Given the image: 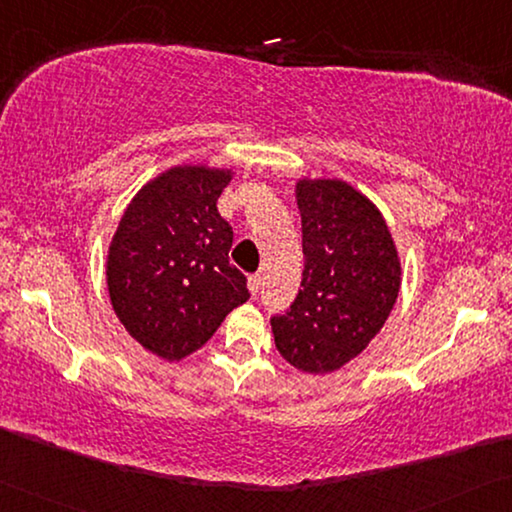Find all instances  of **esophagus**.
Listing matches in <instances>:
<instances>
[{"label": "esophagus", "mask_w": 512, "mask_h": 512, "mask_svg": "<svg viewBox=\"0 0 512 512\" xmlns=\"http://www.w3.org/2000/svg\"><path fill=\"white\" fill-rule=\"evenodd\" d=\"M261 286H263V277H261V274H251V277H249V290H251V295L261 293Z\"/></svg>", "instance_id": "obj_1"}]
</instances>
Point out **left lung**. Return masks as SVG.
<instances>
[{
	"instance_id": "obj_1",
	"label": "left lung",
	"mask_w": 512,
	"mask_h": 512,
	"mask_svg": "<svg viewBox=\"0 0 512 512\" xmlns=\"http://www.w3.org/2000/svg\"><path fill=\"white\" fill-rule=\"evenodd\" d=\"M304 270L295 302L272 316L279 355L304 373L355 359L396 304L400 261L371 201L343 180H300Z\"/></svg>"
}]
</instances>
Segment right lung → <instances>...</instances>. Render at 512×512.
Segmentation results:
<instances>
[{"label":"right lung","instance_id":"add662e5","mask_svg":"<svg viewBox=\"0 0 512 512\" xmlns=\"http://www.w3.org/2000/svg\"><path fill=\"white\" fill-rule=\"evenodd\" d=\"M229 180L219 169H169L141 187L109 247L116 316L162 359L199 350L249 300L247 277L229 261L233 229L217 212Z\"/></svg>","mask_w":512,"mask_h":512}]
</instances>
